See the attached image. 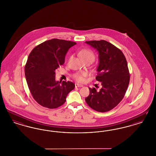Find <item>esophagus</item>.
I'll list each match as a JSON object with an SVG mask.
<instances>
[{"mask_svg":"<svg viewBox=\"0 0 156 156\" xmlns=\"http://www.w3.org/2000/svg\"><path fill=\"white\" fill-rule=\"evenodd\" d=\"M75 87H83L82 85L78 84V83H75Z\"/></svg>","mask_w":156,"mask_h":156,"instance_id":"esophagus-1","label":"esophagus"}]
</instances>
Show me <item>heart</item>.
<instances>
[{
	"label": "heart",
	"mask_w": 156,
	"mask_h": 156,
	"mask_svg": "<svg viewBox=\"0 0 156 156\" xmlns=\"http://www.w3.org/2000/svg\"><path fill=\"white\" fill-rule=\"evenodd\" d=\"M80 55L83 61L86 59H90L94 60L95 55L92 51L88 49H83L80 52ZM87 76V74L85 73H76L73 75V77L76 81L81 82L84 81V78Z\"/></svg>",
	"instance_id": "1"
}]
</instances>
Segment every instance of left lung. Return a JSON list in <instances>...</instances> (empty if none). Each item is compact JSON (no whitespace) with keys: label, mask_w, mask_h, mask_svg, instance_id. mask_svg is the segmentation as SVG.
I'll return each mask as SVG.
<instances>
[{"label":"left lung","mask_w":156,"mask_h":156,"mask_svg":"<svg viewBox=\"0 0 156 156\" xmlns=\"http://www.w3.org/2000/svg\"><path fill=\"white\" fill-rule=\"evenodd\" d=\"M85 43L98 52L96 80L102 85L99 90L89 88V96L85 98V101L96 111H111L122 100L129 83L126 58L120 50L105 40L89 41Z\"/></svg>","instance_id":"1"}]
</instances>
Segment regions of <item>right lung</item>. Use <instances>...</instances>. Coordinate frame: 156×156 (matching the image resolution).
<instances>
[{"mask_svg":"<svg viewBox=\"0 0 156 156\" xmlns=\"http://www.w3.org/2000/svg\"><path fill=\"white\" fill-rule=\"evenodd\" d=\"M76 43L59 39L47 40L31 51L24 68L30 92L37 103L54 109L65 103L74 89L72 82L55 81V69L65 62L68 50Z\"/></svg>","mask_w":156,"mask_h":156,"instance_id":"add662e5","label":"right lung"}]
</instances>
